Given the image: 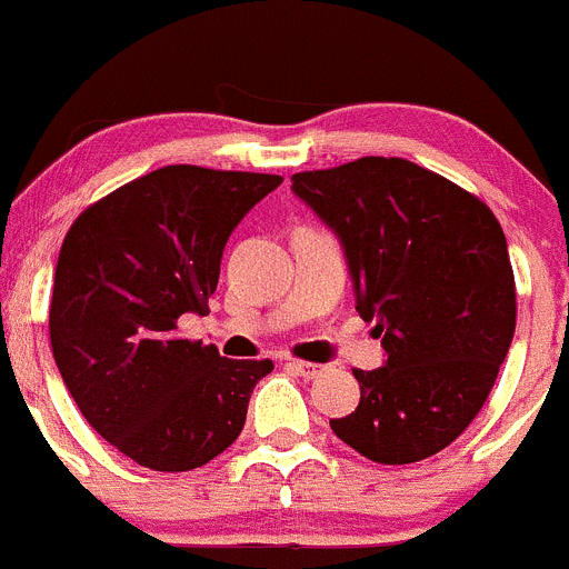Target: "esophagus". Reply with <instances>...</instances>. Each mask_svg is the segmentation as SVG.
<instances>
[{"label":"esophagus","mask_w":569,"mask_h":569,"mask_svg":"<svg viewBox=\"0 0 569 569\" xmlns=\"http://www.w3.org/2000/svg\"><path fill=\"white\" fill-rule=\"evenodd\" d=\"M286 367L289 369H295L297 375H302V378H317L319 372H322V363H311V361H297V358H289V361H286Z\"/></svg>","instance_id":"esophagus-1"}]
</instances>
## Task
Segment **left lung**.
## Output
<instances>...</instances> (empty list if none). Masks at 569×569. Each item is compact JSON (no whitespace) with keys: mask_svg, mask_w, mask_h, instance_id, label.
<instances>
[{"mask_svg":"<svg viewBox=\"0 0 569 569\" xmlns=\"http://www.w3.org/2000/svg\"><path fill=\"white\" fill-rule=\"evenodd\" d=\"M291 191L345 250L356 308L386 350L356 369L361 402L330 419L378 465H411L465 433L492 391L517 322L515 272L495 213L402 158L300 172Z\"/></svg>","mask_w":569,"mask_h":569,"instance_id":"1","label":"left lung"}]
</instances>
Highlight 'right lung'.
I'll list each match as a JSON object with an SVG mask.
<instances>
[{
  "label": "right lung",
  "mask_w": 569,
  "mask_h": 569,
  "mask_svg": "<svg viewBox=\"0 0 569 569\" xmlns=\"http://www.w3.org/2000/svg\"><path fill=\"white\" fill-rule=\"evenodd\" d=\"M278 174L163 167L77 217L54 267L49 339L93 431L136 465L186 472L239 439L272 361L180 339L206 313L222 252Z\"/></svg>",
  "instance_id": "add662e5"
}]
</instances>
